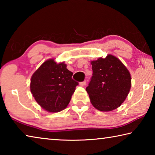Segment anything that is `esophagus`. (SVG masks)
Returning a JSON list of instances; mask_svg holds the SVG:
<instances>
[{
    "label": "esophagus",
    "instance_id": "1",
    "mask_svg": "<svg viewBox=\"0 0 155 155\" xmlns=\"http://www.w3.org/2000/svg\"><path fill=\"white\" fill-rule=\"evenodd\" d=\"M79 84L81 86H85L86 85V81H83V82H81Z\"/></svg>",
    "mask_w": 155,
    "mask_h": 155
}]
</instances>
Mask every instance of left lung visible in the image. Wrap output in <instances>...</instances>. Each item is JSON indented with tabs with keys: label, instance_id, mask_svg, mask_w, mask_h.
Returning <instances> with one entry per match:
<instances>
[{
	"label": "left lung",
	"instance_id": "obj_1",
	"mask_svg": "<svg viewBox=\"0 0 155 155\" xmlns=\"http://www.w3.org/2000/svg\"><path fill=\"white\" fill-rule=\"evenodd\" d=\"M93 74L86 87L91 103L101 111L118 108L127 98L131 87L130 72L112 54L91 61Z\"/></svg>",
	"mask_w": 155,
	"mask_h": 155
}]
</instances>
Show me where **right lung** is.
Returning <instances> with one entry per match:
<instances>
[{
  "mask_svg": "<svg viewBox=\"0 0 155 155\" xmlns=\"http://www.w3.org/2000/svg\"><path fill=\"white\" fill-rule=\"evenodd\" d=\"M66 68L64 62L57 63L54 59H49L31 77V92L46 111L56 113L66 108L78 85L72 78L73 73Z\"/></svg>",
  "mask_w": 155,
  "mask_h": 155,
  "instance_id": "1",
  "label": "right lung"
}]
</instances>
